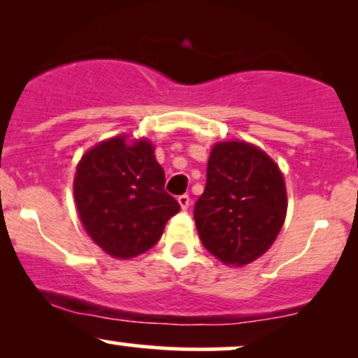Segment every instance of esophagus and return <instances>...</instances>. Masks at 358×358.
Instances as JSON below:
<instances>
[{
    "label": "esophagus",
    "instance_id": "esophagus-1",
    "mask_svg": "<svg viewBox=\"0 0 358 358\" xmlns=\"http://www.w3.org/2000/svg\"><path fill=\"white\" fill-rule=\"evenodd\" d=\"M178 203H180V207H182V210H188V207H190V205H192L190 196H188V195H180L178 196Z\"/></svg>",
    "mask_w": 358,
    "mask_h": 358
}]
</instances>
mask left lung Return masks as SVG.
Masks as SVG:
<instances>
[{"instance_id": "obj_1", "label": "left lung", "mask_w": 358, "mask_h": 358, "mask_svg": "<svg viewBox=\"0 0 358 358\" xmlns=\"http://www.w3.org/2000/svg\"><path fill=\"white\" fill-rule=\"evenodd\" d=\"M281 170L257 146L217 143L207 165V183L193 217L200 241L227 266L256 261L276 241L286 219Z\"/></svg>"}]
</instances>
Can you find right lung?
I'll return each instance as SVG.
<instances>
[{"instance_id":"right-lung-1","label":"right lung","mask_w":358,"mask_h":358,"mask_svg":"<svg viewBox=\"0 0 358 358\" xmlns=\"http://www.w3.org/2000/svg\"><path fill=\"white\" fill-rule=\"evenodd\" d=\"M73 196L90 239L116 259L136 257L162 237L180 203L165 192V171L146 139L102 141L82 156Z\"/></svg>"}]
</instances>
